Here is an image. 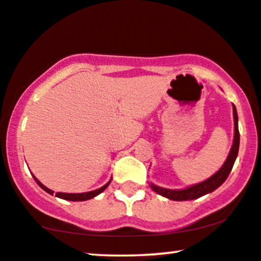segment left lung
<instances>
[{
	"instance_id": "obj_1",
	"label": "left lung",
	"mask_w": 261,
	"mask_h": 261,
	"mask_svg": "<svg viewBox=\"0 0 261 261\" xmlns=\"http://www.w3.org/2000/svg\"><path fill=\"white\" fill-rule=\"evenodd\" d=\"M232 116H234V141H232L231 149L230 151H229V155L227 160H225V162L223 163V166H222L214 175H211L209 179L204 180V181L196 184V185H192L190 187H186V189H181V190L163 189V187H160L152 182L149 184V186H150L156 193L161 194L162 197H166L168 198V199L175 200V201L197 199V198L205 196V194L214 192L215 190L218 189V187H220L222 184L227 180L228 175L230 174L231 168L232 166H234V162L236 158H238V152H239L240 133H239V124H238V120H239L238 112H236L235 105H232Z\"/></svg>"
}]
</instances>
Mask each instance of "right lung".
Masks as SVG:
<instances>
[{"label":"right lung","mask_w":261,"mask_h":261,"mask_svg":"<svg viewBox=\"0 0 261 261\" xmlns=\"http://www.w3.org/2000/svg\"><path fill=\"white\" fill-rule=\"evenodd\" d=\"M33 175V174H32ZM33 178H34V180H36V182L38 184V185H39L41 189H43L44 191H46L47 193H50V194H52V196H54V191L52 190H50V189H47L46 186H44L43 184H41L39 180H38L36 176L33 175ZM110 182H111V180L109 182L106 184V185H103L102 187H100V189H98V190H94V191H90V192H83V193H64V192H57L56 193V197H58V198H62V199H65V200H71V201H83V200H88V199H92V198H94V197H96L98 196V194H100L101 192H103V191L106 190V187L110 185Z\"/></svg>","instance_id":"1"}]
</instances>
